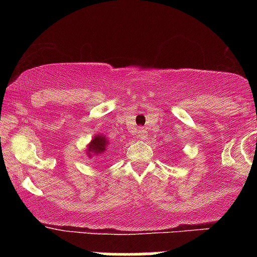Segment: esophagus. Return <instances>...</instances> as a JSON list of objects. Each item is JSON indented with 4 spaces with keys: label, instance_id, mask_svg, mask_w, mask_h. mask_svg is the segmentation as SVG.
I'll use <instances>...</instances> for the list:
<instances>
[{
    "label": "esophagus",
    "instance_id": "34e87169",
    "mask_svg": "<svg viewBox=\"0 0 257 257\" xmlns=\"http://www.w3.org/2000/svg\"><path fill=\"white\" fill-rule=\"evenodd\" d=\"M137 138L141 139V141H144V139L147 138V131H145L144 128H139L138 131H137Z\"/></svg>",
    "mask_w": 257,
    "mask_h": 257
}]
</instances>
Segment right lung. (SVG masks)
I'll list each match as a JSON object with an SVG mask.
<instances>
[{"label":"right lung","instance_id":"obj_1","mask_svg":"<svg viewBox=\"0 0 257 257\" xmlns=\"http://www.w3.org/2000/svg\"><path fill=\"white\" fill-rule=\"evenodd\" d=\"M109 142L102 134H97L94 136V138L92 139L89 144H88L87 148V154L88 157H92V155H102L103 153L107 152V148Z\"/></svg>","mask_w":257,"mask_h":257}]
</instances>
